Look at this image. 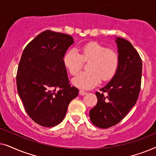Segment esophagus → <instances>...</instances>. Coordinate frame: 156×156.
<instances>
[{
    "label": "esophagus",
    "instance_id": "34e87169",
    "mask_svg": "<svg viewBox=\"0 0 156 156\" xmlns=\"http://www.w3.org/2000/svg\"><path fill=\"white\" fill-rule=\"evenodd\" d=\"M87 94V92L86 91H84V90H80V95H84V94Z\"/></svg>",
    "mask_w": 156,
    "mask_h": 156
}]
</instances>
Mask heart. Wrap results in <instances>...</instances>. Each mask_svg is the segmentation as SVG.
I'll use <instances>...</instances> for the list:
<instances>
[{"label":"heart","mask_w":156,"mask_h":156,"mask_svg":"<svg viewBox=\"0 0 156 156\" xmlns=\"http://www.w3.org/2000/svg\"><path fill=\"white\" fill-rule=\"evenodd\" d=\"M81 55L74 49L66 53L64 57V65L72 75L82 69L84 61H90L89 69L74 76L72 82L76 87L82 89H91L97 86L101 80L107 81L116 74L119 66V57L114 51L106 46L89 42L80 48Z\"/></svg>","instance_id":"heart-1"}]
</instances>
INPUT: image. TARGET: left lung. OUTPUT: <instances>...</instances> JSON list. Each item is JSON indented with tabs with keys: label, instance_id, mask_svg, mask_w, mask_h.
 Returning a JSON list of instances; mask_svg holds the SVG:
<instances>
[{
	"label": "left lung",
	"instance_id": "obj_1",
	"mask_svg": "<svg viewBox=\"0 0 156 156\" xmlns=\"http://www.w3.org/2000/svg\"><path fill=\"white\" fill-rule=\"evenodd\" d=\"M119 66L112 80L96 92L97 105L89 112L91 122L107 129L120 122L137 101L140 90L142 60L130 42L116 37ZM104 93H107L105 97Z\"/></svg>",
	"mask_w": 156,
	"mask_h": 156
}]
</instances>
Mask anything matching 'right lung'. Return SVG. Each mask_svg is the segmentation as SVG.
Segmentation results:
<instances>
[{
    "label": "right lung",
    "mask_w": 156,
    "mask_h": 156,
    "mask_svg": "<svg viewBox=\"0 0 156 156\" xmlns=\"http://www.w3.org/2000/svg\"><path fill=\"white\" fill-rule=\"evenodd\" d=\"M74 43L72 36L42 32L23 50L16 76L17 89L28 116L42 126L58 125L77 97L71 87L63 57Z\"/></svg>",
    "instance_id": "add662e5"
}]
</instances>
